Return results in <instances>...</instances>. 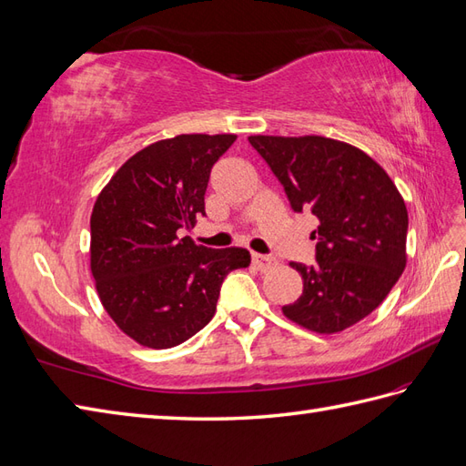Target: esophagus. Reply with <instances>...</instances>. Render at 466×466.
Returning <instances> with one entry per match:
<instances>
[{"instance_id":"obj_1","label":"esophagus","mask_w":466,"mask_h":466,"mask_svg":"<svg viewBox=\"0 0 466 466\" xmlns=\"http://www.w3.org/2000/svg\"><path fill=\"white\" fill-rule=\"evenodd\" d=\"M251 263H253L258 270H268L270 267H275V265H277V260H275V257L253 253V257H251Z\"/></svg>"}]
</instances>
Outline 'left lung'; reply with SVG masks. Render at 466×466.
<instances>
[{
  "mask_svg": "<svg viewBox=\"0 0 466 466\" xmlns=\"http://www.w3.org/2000/svg\"><path fill=\"white\" fill-rule=\"evenodd\" d=\"M279 177L294 211L319 218L316 263H290L302 277L289 320L336 334L366 319L407 265V208L388 172L360 147L326 136H248Z\"/></svg>",
  "mask_w": 466,
  "mask_h": 466,
  "instance_id": "1",
  "label": "left lung"
}]
</instances>
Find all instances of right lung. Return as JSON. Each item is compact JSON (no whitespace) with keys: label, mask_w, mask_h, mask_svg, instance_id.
<instances>
[{"label":"right lung","mask_w":466,"mask_h":466,"mask_svg":"<svg viewBox=\"0 0 466 466\" xmlns=\"http://www.w3.org/2000/svg\"><path fill=\"white\" fill-rule=\"evenodd\" d=\"M235 134H179L146 146L102 187L90 215L98 299L140 346L174 348L215 314L223 279L251 263L247 248H208L179 229L206 215L213 164Z\"/></svg>","instance_id":"right-lung-1"}]
</instances>
